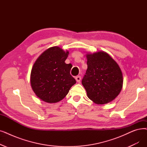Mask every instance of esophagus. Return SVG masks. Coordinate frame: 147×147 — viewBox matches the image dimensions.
<instances>
[{"mask_svg":"<svg viewBox=\"0 0 147 147\" xmlns=\"http://www.w3.org/2000/svg\"><path fill=\"white\" fill-rule=\"evenodd\" d=\"M75 79H76V80L77 81V82L79 83L80 82V80H81V77L80 76H76Z\"/></svg>","mask_w":147,"mask_h":147,"instance_id":"obj_1","label":"esophagus"}]
</instances>
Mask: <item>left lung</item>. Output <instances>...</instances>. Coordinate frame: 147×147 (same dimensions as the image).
<instances>
[{
  "mask_svg": "<svg viewBox=\"0 0 147 147\" xmlns=\"http://www.w3.org/2000/svg\"><path fill=\"white\" fill-rule=\"evenodd\" d=\"M88 68L82 84L88 97L103 105L115 98L123 88L122 71L109 54L100 51L86 55Z\"/></svg>",
  "mask_w": 147,
  "mask_h": 147,
  "instance_id": "left-lung-1",
  "label": "left lung"
}]
</instances>
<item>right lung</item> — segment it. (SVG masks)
I'll use <instances>...</instances> for the list:
<instances>
[{
  "instance_id": "right-lung-1",
  "label": "right lung",
  "mask_w": 147,
  "mask_h": 147,
  "mask_svg": "<svg viewBox=\"0 0 147 147\" xmlns=\"http://www.w3.org/2000/svg\"><path fill=\"white\" fill-rule=\"evenodd\" d=\"M69 52L59 47L47 49L38 58L30 73V85L36 96L49 103L64 98L76 82L70 74L71 65L65 61Z\"/></svg>"
}]
</instances>
